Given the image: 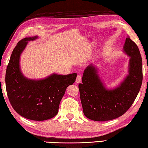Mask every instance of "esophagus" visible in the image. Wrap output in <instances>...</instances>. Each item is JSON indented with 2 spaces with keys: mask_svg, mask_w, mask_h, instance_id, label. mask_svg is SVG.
I'll list each match as a JSON object with an SVG mask.
<instances>
[{
  "mask_svg": "<svg viewBox=\"0 0 148 148\" xmlns=\"http://www.w3.org/2000/svg\"><path fill=\"white\" fill-rule=\"evenodd\" d=\"M81 81H82V77H81V76H80L79 74H78V75H77V76L76 79V84L80 83V82H81Z\"/></svg>",
  "mask_w": 148,
  "mask_h": 148,
  "instance_id": "esophagus-1",
  "label": "esophagus"
}]
</instances>
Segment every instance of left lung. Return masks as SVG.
Here are the masks:
<instances>
[{
    "mask_svg": "<svg viewBox=\"0 0 148 148\" xmlns=\"http://www.w3.org/2000/svg\"><path fill=\"white\" fill-rule=\"evenodd\" d=\"M123 50L129 56V74L118 87L108 90L90 64L85 69L78 87L85 116L96 121H110L123 115L133 104L142 86V61L137 45L125 40Z\"/></svg>",
    "mask_w": 148,
    "mask_h": 148,
    "instance_id": "obj_1",
    "label": "left lung"
}]
</instances>
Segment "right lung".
Segmentation results:
<instances>
[{
	"mask_svg": "<svg viewBox=\"0 0 148 148\" xmlns=\"http://www.w3.org/2000/svg\"><path fill=\"white\" fill-rule=\"evenodd\" d=\"M37 38V36L25 38L17 44L7 66L5 82L7 95L15 111L25 118L44 121L58 113L65 91L76 81L77 74H53L40 80L25 77L19 67L20 56L28 41Z\"/></svg>",
	"mask_w": 148,
	"mask_h": 148,
	"instance_id": "1",
	"label": "right lung"
}]
</instances>
